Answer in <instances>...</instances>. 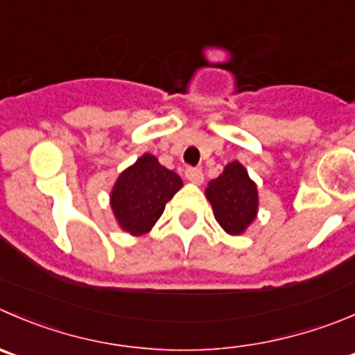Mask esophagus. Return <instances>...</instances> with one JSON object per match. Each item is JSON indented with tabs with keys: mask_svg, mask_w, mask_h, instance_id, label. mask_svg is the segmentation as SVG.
Instances as JSON below:
<instances>
[{
	"mask_svg": "<svg viewBox=\"0 0 355 355\" xmlns=\"http://www.w3.org/2000/svg\"><path fill=\"white\" fill-rule=\"evenodd\" d=\"M185 177H187V180L191 182V184L196 185H201L202 180H205V175H202V171L199 170V168H187V170H185Z\"/></svg>",
	"mask_w": 355,
	"mask_h": 355,
	"instance_id": "obj_1",
	"label": "esophagus"
}]
</instances>
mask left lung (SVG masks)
<instances>
[{"label":"left lung","mask_w":355,"mask_h":355,"mask_svg":"<svg viewBox=\"0 0 355 355\" xmlns=\"http://www.w3.org/2000/svg\"><path fill=\"white\" fill-rule=\"evenodd\" d=\"M218 225L230 236H241L258 215V189L239 163L225 164L222 173L205 189Z\"/></svg>","instance_id":"8db88e82"}]
</instances>
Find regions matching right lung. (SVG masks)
I'll return each instance as SVG.
<instances>
[{
  "label": "right lung",
  "instance_id": "obj_1",
  "mask_svg": "<svg viewBox=\"0 0 355 355\" xmlns=\"http://www.w3.org/2000/svg\"><path fill=\"white\" fill-rule=\"evenodd\" d=\"M184 182L168 170L156 156L146 153L119 173L109 199L119 229L132 236L150 232L166 202L182 189Z\"/></svg>",
  "mask_w": 355,
  "mask_h": 355
}]
</instances>
